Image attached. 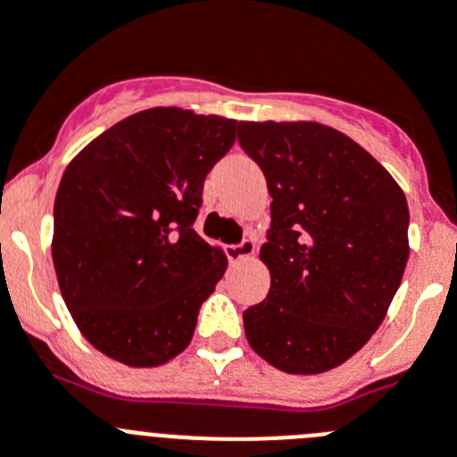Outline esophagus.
<instances>
[{"instance_id": "34e87169", "label": "esophagus", "mask_w": 457, "mask_h": 457, "mask_svg": "<svg viewBox=\"0 0 457 457\" xmlns=\"http://www.w3.org/2000/svg\"><path fill=\"white\" fill-rule=\"evenodd\" d=\"M253 253H256V240H253V237H245V240L237 242V245L226 246V256L233 262L242 261V258H251Z\"/></svg>"}]
</instances>
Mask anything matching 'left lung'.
I'll return each instance as SVG.
<instances>
[{"label":"left lung","instance_id":"8db88e82","mask_svg":"<svg viewBox=\"0 0 457 457\" xmlns=\"http://www.w3.org/2000/svg\"><path fill=\"white\" fill-rule=\"evenodd\" d=\"M271 195L261 261L267 299L246 308L251 349L287 374H321L367 345L408 262V201L345 133L317 122H240Z\"/></svg>","mask_w":457,"mask_h":457}]
</instances>
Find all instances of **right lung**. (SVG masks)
<instances>
[{
    "label": "right lung",
    "mask_w": 457,
    "mask_h": 457,
    "mask_svg": "<svg viewBox=\"0 0 457 457\" xmlns=\"http://www.w3.org/2000/svg\"><path fill=\"white\" fill-rule=\"evenodd\" d=\"M240 122L149 108L117 122L67 165L54 201L61 295L95 349L158 367L190 345L226 256L195 226L204 181Z\"/></svg>",
    "instance_id": "right-lung-1"
}]
</instances>
